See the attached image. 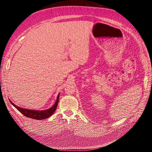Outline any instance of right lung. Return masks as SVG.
Here are the masks:
<instances>
[{
	"label": "right lung",
	"instance_id": "add662e5",
	"mask_svg": "<svg viewBox=\"0 0 152 152\" xmlns=\"http://www.w3.org/2000/svg\"><path fill=\"white\" fill-rule=\"evenodd\" d=\"M59 96H60V94H58L57 98V100H56L54 105L50 108L45 110H33L20 108L19 107H17V105H15L12 102L10 101V100H9L12 104V105H13L24 116L30 118L38 119V120H41V119H46L47 118L50 117L55 112V111L56 110V109H57V107L58 105Z\"/></svg>",
	"mask_w": 152,
	"mask_h": 152
}]
</instances>
